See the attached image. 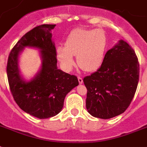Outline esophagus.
Listing matches in <instances>:
<instances>
[{
    "label": "esophagus",
    "mask_w": 147,
    "mask_h": 147,
    "mask_svg": "<svg viewBox=\"0 0 147 147\" xmlns=\"http://www.w3.org/2000/svg\"><path fill=\"white\" fill-rule=\"evenodd\" d=\"M78 82H79V84H82V83H83V79H82V77L78 76Z\"/></svg>",
    "instance_id": "34e87169"
}]
</instances>
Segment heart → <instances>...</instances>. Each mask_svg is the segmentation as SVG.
<instances>
[{"label": "heart", "instance_id": "1", "mask_svg": "<svg viewBox=\"0 0 147 147\" xmlns=\"http://www.w3.org/2000/svg\"><path fill=\"white\" fill-rule=\"evenodd\" d=\"M108 37L102 29L76 28L70 32L65 46L57 47V58L63 68L71 69L76 55L78 65L86 71L98 69L104 59Z\"/></svg>", "mask_w": 147, "mask_h": 147}]
</instances>
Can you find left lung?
<instances>
[{"label": "left lung", "mask_w": 147, "mask_h": 147, "mask_svg": "<svg viewBox=\"0 0 147 147\" xmlns=\"http://www.w3.org/2000/svg\"><path fill=\"white\" fill-rule=\"evenodd\" d=\"M140 65L134 49L120 40L109 50L96 71L84 78L86 108L99 119L123 113L133 100L139 81Z\"/></svg>", "instance_id": "left-lung-1"}]
</instances>
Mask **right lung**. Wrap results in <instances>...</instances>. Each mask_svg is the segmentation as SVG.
<instances>
[{"label":"right lung","instance_id":"1","mask_svg":"<svg viewBox=\"0 0 147 147\" xmlns=\"http://www.w3.org/2000/svg\"><path fill=\"white\" fill-rule=\"evenodd\" d=\"M55 26L44 24L24 34L10 51L7 65L9 89L15 102L24 112L40 119L57 115L66 94L78 85L76 76L57 69V50L51 33ZM25 46L40 49L42 58V69L28 82L21 78L18 69V57Z\"/></svg>","mask_w":147,"mask_h":147}]
</instances>
